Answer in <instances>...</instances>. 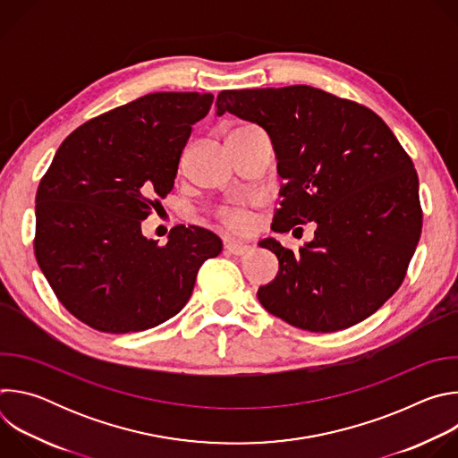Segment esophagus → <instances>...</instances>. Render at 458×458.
Segmentation results:
<instances>
[{
	"instance_id": "34e87169",
	"label": "esophagus",
	"mask_w": 458,
	"mask_h": 458,
	"mask_svg": "<svg viewBox=\"0 0 458 458\" xmlns=\"http://www.w3.org/2000/svg\"><path fill=\"white\" fill-rule=\"evenodd\" d=\"M225 248H226V251L232 253V255H244V253L250 251V246H248V244L235 242V241H228V242L225 244Z\"/></svg>"
}]
</instances>
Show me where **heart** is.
<instances>
[{"instance_id":"heart-1","label":"heart","mask_w":458,"mask_h":458,"mask_svg":"<svg viewBox=\"0 0 458 458\" xmlns=\"http://www.w3.org/2000/svg\"><path fill=\"white\" fill-rule=\"evenodd\" d=\"M219 219L235 232H244L251 225V214L246 210H223L219 212Z\"/></svg>"}]
</instances>
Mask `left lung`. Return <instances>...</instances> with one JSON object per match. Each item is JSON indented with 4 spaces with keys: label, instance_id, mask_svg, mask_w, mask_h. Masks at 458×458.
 I'll use <instances>...</instances> for the list:
<instances>
[{
    "label": "left lung",
    "instance_id": "left-lung-1",
    "mask_svg": "<svg viewBox=\"0 0 458 458\" xmlns=\"http://www.w3.org/2000/svg\"><path fill=\"white\" fill-rule=\"evenodd\" d=\"M216 105L217 115L257 123L272 140L284 181L274 232L317 225L295 253L272 237L259 242L279 259L259 302L317 334L375 313L403 284L422 230L419 177L389 126L364 105L308 85L223 90Z\"/></svg>",
    "mask_w": 458,
    "mask_h": 458
}]
</instances>
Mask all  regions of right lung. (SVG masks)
I'll use <instances>...</instances> for the list:
<instances>
[{
	"instance_id": "1",
	"label": "right lung",
	"mask_w": 458,
	"mask_h": 458,
	"mask_svg": "<svg viewBox=\"0 0 458 458\" xmlns=\"http://www.w3.org/2000/svg\"><path fill=\"white\" fill-rule=\"evenodd\" d=\"M212 94L156 92L105 112L61 143L36 193L34 253L59 302L90 328L143 332L188 302L201 265L223 250L179 225L141 232L174 188L179 159Z\"/></svg>"
}]
</instances>
